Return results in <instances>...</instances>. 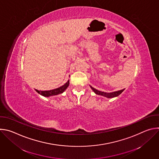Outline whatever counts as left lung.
<instances>
[{
	"label": "left lung",
	"instance_id": "8db88e82",
	"mask_svg": "<svg viewBox=\"0 0 159 159\" xmlns=\"http://www.w3.org/2000/svg\"><path fill=\"white\" fill-rule=\"evenodd\" d=\"M90 88L92 89V90H93V92L98 94V95H100L104 97H106L107 98H113L118 96L119 95H120L123 91L125 89L120 90H118V91H115V92H112V93H105V92H102V91H100V90H98L97 89H96L95 88L93 87L91 85H90Z\"/></svg>",
	"mask_w": 159,
	"mask_h": 159
}]
</instances>
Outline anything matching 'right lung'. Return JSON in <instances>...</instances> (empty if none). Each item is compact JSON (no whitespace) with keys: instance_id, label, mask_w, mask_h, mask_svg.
<instances>
[{"instance_id":"1","label":"right lung","mask_w":159,"mask_h":159,"mask_svg":"<svg viewBox=\"0 0 159 159\" xmlns=\"http://www.w3.org/2000/svg\"><path fill=\"white\" fill-rule=\"evenodd\" d=\"M69 80H68L64 85H63L62 86L53 89V90H38L37 89H35L36 91L40 95L44 96V97H50V96H56L60 94H62L65 90L66 89V88L69 87Z\"/></svg>"}]
</instances>
